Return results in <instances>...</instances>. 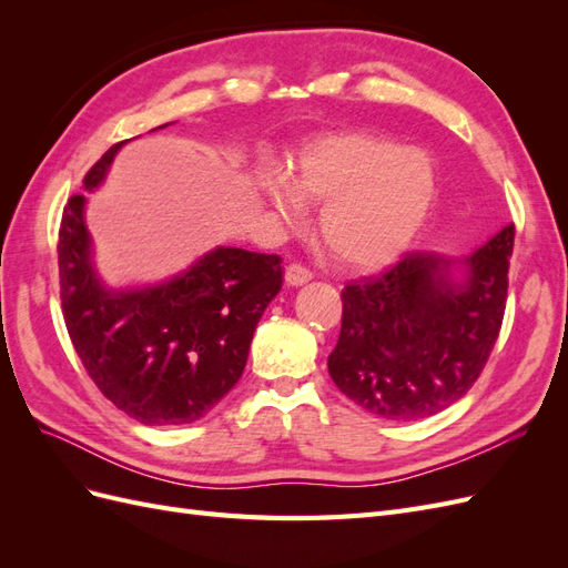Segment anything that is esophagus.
<instances>
[{"label": "esophagus", "instance_id": "34e87169", "mask_svg": "<svg viewBox=\"0 0 568 568\" xmlns=\"http://www.w3.org/2000/svg\"><path fill=\"white\" fill-rule=\"evenodd\" d=\"M313 280V272L305 270L303 265H288L284 272V282L286 286H303Z\"/></svg>", "mask_w": 568, "mask_h": 568}]
</instances>
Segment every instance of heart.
I'll list each match as a JSON object with an SVG mask.
<instances>
[{
	"instance_id": "1",
	"label": "heart",
	"mask_w": 568,
	"mask_h": 568,
	"mask_svg": "<svg viewBox=\"0 0 568 568\" xmlns=\"http://www.w3.org/2000/svg\"><path fill=\"white\" fill-rule=\"evenodd\" d=\"M265 203L286 225L324 203L320 232L341 265L376 270L415 242L438 194L434 161L422 149L363 132L320 134L288 163L261 178Z\"/></svg>"
}]
</instances>
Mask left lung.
Segmentation results:
<instances>
[{
    "label": "left lung",
    "instance_id": "left-lung-1",
    "mask_svg": "<svg viewBox=\"0 0 568 568\" xmlns=\"http://www.w3.org/2000/svg\"><path fill=\"white\" fill-rule=\"evenodd\" d=\"M514 225L455 261L407 253L382 277L343 288L334 384L390 422L450 407L484 369L505 315Z\"/></svg>",
    "mask_w": 568,
    "mask_h": 568
}]
</instances>
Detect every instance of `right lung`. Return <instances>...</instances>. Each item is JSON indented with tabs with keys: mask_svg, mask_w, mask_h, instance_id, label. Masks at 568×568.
<instances>
[{
	"mask_svg": "<svg viewBox=\"0 0 568 568\" xmlns=\"http://www.w3.org/2000/svg\"><path fill=\"white\" fill-rule=\"evenodd\" d=\"M125 144L84 175L88 192L104 184ZM84 205V194L68 201L59 232L63 317L84 369L136 422H199L242 379L255 326L282 288V261L215 246L173 277L111 286L94 263Z\"/></svg>",
	"mask_w": 568,
	"mask_h": 568,
	"instance_id": "1",
	"label": "right lung"
}]
</instances>
